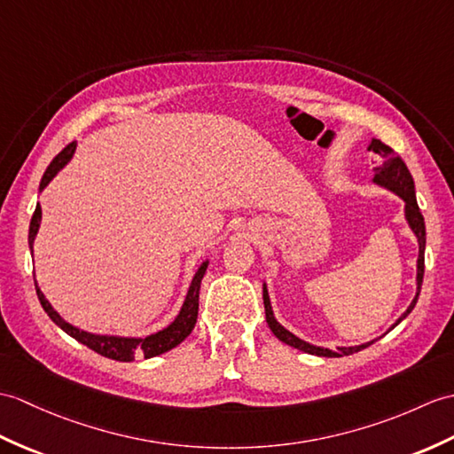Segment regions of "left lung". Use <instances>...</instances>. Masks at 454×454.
<instances>
[{
  "instance_id": "1",
  "label": "left lung",
  "mask_w": 454,
  "mask_h": 454,
  "mask_svg": "<svg viewBox=\"0 0 454 454\" xmlns=\"http://www.w3.org/2000/svg\"><path fill=\"white\" fill-rule=\"evenodd\" d=\"M367 151H372L377 154L379 158V166L373 168V179L372 182L379 187H385L388 192H393L395 195H398L400 199L404 201V218L410 226V230L414 231V236L418 239V261H416V296L414 300L410 301V305L406 308V311L400 315V317L393 323V326L388 331H393L395 326L406 319L410 311L414 309V305L418 301L419 296V290H421V280H424V253H426V223H424V216L419 213V207L416 201V187H414V179L412 174L406 168L404 160L400 158L391 146L381 143L379 139H372V143L367 145ZM262 303H265V315H267V323H269V329L272 331V334L277 336L278 340H282L284 344H288L292 348H298V350L305 352V354H313V356H321V357H342V356H350L364 350V348L372 346L375 340L370 342H364V344H357V346H339L336 350H329V348L325 346H315L311 342H305L301 340L300 336H296L294 333H290L288 329H284V326L277 321L275 317V311H272V305H270V298H269V288L267 284L262 282ZM387 331V333H388Z\"/></svg>"
}]
</instances>
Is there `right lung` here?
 Segmentation results:
<instances>
[{
  "label": "right lung",
  "mask_w": 454,
  "mask_h": 454,
  "mask_svg": "<svg viewBox=\"0 0 454 454\" xmlns=\"http://www.w3.org/2000/svg\"><path fill=\"white\" fill-rule=\"evenodd\" d=\"M75 149H77V143L73 141L54 158V160L50 162L44 176H42V179H40L38 193L44 192L51 179L58 176V172H61L63 168L69 164L73 154H75ZM40 223H42V207L36 205V210L33 215V220H30V228H28L30 253H33V246H35ZM207 267H208V259L203 261L201 265H199V269L195 270L193 280H192V284H189L187 296L184 300L182 309H179V313L176 315V319L168 326H164L162 331H156L149 336L97 334V333L82 331V329H79V326L67 323L54 308H51V303L46 300L44 294H42V290L38 288L36 278H35V286H36V294H38V300L42 303V308H44V311L48 313V317L54 321L63 333H67L69 336H73V339L79 340L81 344H84L87 348H90V350H94L97 354H100L104 357H110V360L133 362L135 357H139V356L154 357V356H160L168 350H172V348H176L179 342H184L187 336L192 334L193 326L197 323V313H199V290H201V280L205 277Z\"/></svg>",
  "instance_id": "1"
}]
</instances>
